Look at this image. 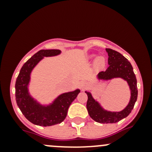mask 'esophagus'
Returning a JSON list of instances; mask_svg holds the SVG:
<instances>
[{
    "label": "esophagus",
    "instance_id": "1",
    "mask_svg": "<svg viewBox=\"0 0 152 152\" xmlns=\"http://www.w3.org/2000/svg\"><path fill=\"white\" fill-rule=\"evenodd\" d=\"M80 86H81V88H82V90H86V89L88 88L89 85H88V83H87V82H81V84H80Z\"/></svg>",
    "mask_w": 152,
    "mask_h": 152
}]
</instances>
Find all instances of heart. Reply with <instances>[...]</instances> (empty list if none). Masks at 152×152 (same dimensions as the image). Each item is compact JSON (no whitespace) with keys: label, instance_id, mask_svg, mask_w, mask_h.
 <instances>
[{"label":"heart","instance_id":"obj_1","mask_svg":"<svg viewBox=\"0 0 152 152\" xmlns=\"http://www.w3.org/2000/svg\"><path fill=\"white\" fill-rule=\"evenodd\" d=\"M96 56V54H90L87 56L86 59H87V62H92V61L94 60ZM105 65H106V61L103 56H99V57L96 58V60H95L94 62L95 68L98 70H102V69L104 68Z\"/></svg>","mask_w":152,"mask_h":152}]
</instances>
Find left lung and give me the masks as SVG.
I'll return each mask as SVG.
<instances>
[{"mask_svg":"<svg viewBox=\"0 0 152 152\" xmlns=\"http://www.w3.org/2000/svg\"><path fill=\"white\" fill-rule=\"evenodd\" d=\"M108 53V65L105 71L97 75L99 81H109L113 79L121 78L128 83L131 96L128 105L120 112H111L106 110L99 102L93 99L91 93L85 91L87 99V109L90 118L95 121L101 124H113L120 121L130 114L137 98V79L133 71V67L128 59L121 53L110 48H106Z\"/></svg>","mask_w":152,"mask_h":152,"instance_id":"8db88e82","label":"left lung"}]
</instances>
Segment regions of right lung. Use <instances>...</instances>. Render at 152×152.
Here are the masks:
<instances>
[{
  "label": "right lung",
  "instance_id": "obj_1",
  "mask_svg": "<svg viewBox=\"0 0 152 152\" xmlns=\"http://www.w3.org/2000/svg\"><path fill=\"white\" fill-rule=\"evenodd\" d=\"M60 50H40L31 56L21 67L15 83V99L23 115L31 123L41 126H50L60 124L67 116L72 102L80 93L79 89L58 96L49 104H42L31 96L28 90L31 73L44 57L55 56Z\"/></svg>",
  "mask_w": 152,
  "mask_h": 152
}]
</instances>
